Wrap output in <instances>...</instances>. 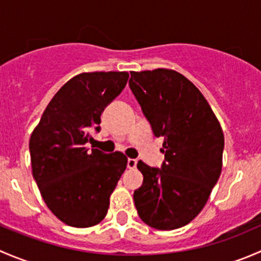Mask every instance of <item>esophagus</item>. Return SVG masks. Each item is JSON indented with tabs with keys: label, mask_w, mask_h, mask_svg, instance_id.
I'll list each match as a JSON object with an SVG mask.
<instances>
[{
	"label": "esophagus",
	"mask_w": 261,
	"mask_h": 261,
	"mask_svg": "<svg viewBox=\"0 0 261 261\" xmlns=\"http://www.w3.org/2000/svg\"><path fill=\"white\" fill-rule=\"evenodd\" d=\"M136 164H138V160L136 159H127L128 169H134V168H136Z\"/></svg>",
	"instance_id": "obj_1"
}]
</instances>
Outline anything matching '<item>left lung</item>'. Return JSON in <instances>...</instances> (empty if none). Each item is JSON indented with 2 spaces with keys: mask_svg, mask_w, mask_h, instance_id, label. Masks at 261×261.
<instances>
[{
  "mask_svg": "<svg viewBox=\"0 0 261 261\" xmlns=\"http://www.w3.org/2000/svg\"><path fill=\"white\" fill-rule=\"evenodd\" d=\"M131 91L156 138L162 168L138 163L143 186L134 192L141 220L156 230L191 222L208 201L222 169L225 139L199 89L172 69L130 72Z\"/></svg>",
  "mask_w": 261,
  "mask_h": 261,
  "instance_id": "1",
  "label": "left lung"
}]
</instances>
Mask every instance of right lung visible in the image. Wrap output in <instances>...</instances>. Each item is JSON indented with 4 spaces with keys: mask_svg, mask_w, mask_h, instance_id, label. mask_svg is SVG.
Listing matches in <instances>:
<instances>
[{
    "mask_svg": "<svg viewBox=\"0 0 261 261\" xmlns=\"http://www.w3.org/2000/svg\"><path fill=\"white\" fill-rule=\"evenodd\" d=\"M127 72L82 73L57 92L30 138L33 175L48 208L65 225L91 227L107 215L127 158L87 149L103 110L122 92Z\"/></svg>",
    "mask_w": 261,
    "mask_h": 261,
    "instance_id": "right-lung-1",
    "label": "right lung"
}]
</instances>
